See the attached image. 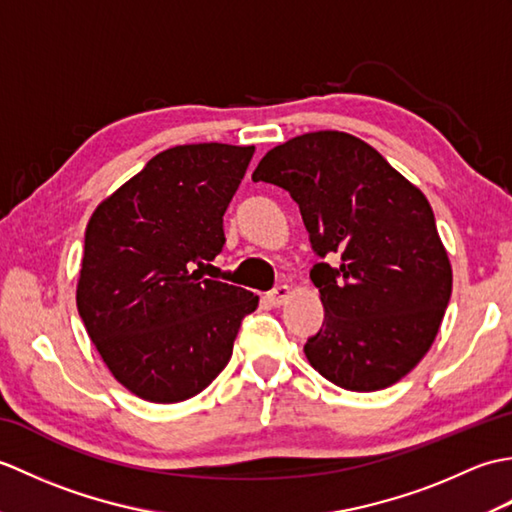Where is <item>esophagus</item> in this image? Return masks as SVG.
<instances>
[{
	"mask_svg": "<svg viewBox=\"0 0 512 512\" xmlns=\"http://www.w3.org/2000/svg\"><path fill=\"white\" fill-rule=\"evenodd\" d=\"M290 297V286H277L273 292H268V303L273 308H279V306H284V301Z\"/></svg>",
	"mask_w": 512,
	"mask_h": 512,
	"instance_id": "obj_1",
	"label": "esophagus"
}]
</instances>
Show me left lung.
<instances>
[{"mask_svg":"<svg viewBox=\"0 0 512 512\" xmlns=\"http://www.w3.org/2000/svg\"><path fill=\"white\" fill-rule=\"evenodd\" d=\"M255 182L299 204L319 257L310 270L325 319L303 352L330 383L378 391L398 383L436 341L453 273L424 193L374 147L345 132H310L259 160Z\"/></svg>","mask_w":512,"mask_h":512,"instance_id":"obj_1","label":"left lung"}]
</instances>
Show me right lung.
Listing matches in <instances>:
<instances>
[{"instance_id": "1", "label": "right lung", "mask_w": 512, "mask_h": 512, "mask_svg": "<svg viewBox=\"0 0 512 512\" xmlns=\"http://www.w3.org/2000/svg\"><path fill=\"white\" fill-rule=\"evenodd\" d=\"M255 147L160 151L85 228L76 308L112 376L138 398L182 402L209 387L259 297L204 279ZM199 268L195 269L194 266Z\"/></svg>"}]
</instances>
